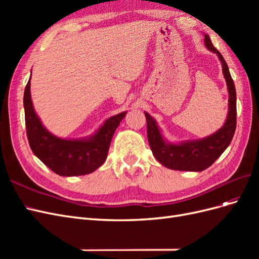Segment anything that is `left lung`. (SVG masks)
Wrapping results in <instances>:
<instances>
[{
    "label": "left lung",
    "instance_id": "1",
    "mask_svg": "<svg viewBox=\"0 0 259 259\" xmlns=\"http://www.w3.org/2000/svg\"><path fill=\"white\" fill-rule=\"evenodd\" d=\"M204 43L206 48L217 56L222 62L223 73L226 79L229 93V111L227 120L222 128L208 137L202 138L194 142H186L178 145L168 144L164 140L161 132L156 125L153 117L145 112L147 120V135L153 155L162 165L175 170H191L201 171L209 167L227 147L231 143L237 127V94L234 83L229 72L223 55L219 53L210 38L204 34Z\"/></svg>",
    "mask_w": 259,
    "mask_h": 259
}]
</instances>
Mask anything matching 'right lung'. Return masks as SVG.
Masks as SVG:
<instances>
[{"instance_id": "right-lung-1", "label": "right lung", "mask_w": 259, "mask_h": 259, "mask_svg": "<svg viewBox=\"0 0 259 259\" xmlns=\"http://www.w3.org/2000/svg\"><path fill=\"white\" fill-rule=\"evenodd\" d=\"M23 107L31 150L46 166L60 176L86 175L103 165L114 132L126 114L122 112L109 117L90 138L67 140L54 136L43 126L31 100L30 80L23 94Z\"/></svg>"}]
</instances>
